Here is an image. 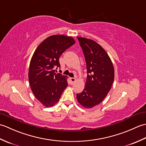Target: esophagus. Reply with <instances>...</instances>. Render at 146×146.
<instances>
[{
  "mask_svg": "<svg viewBox=\"0 0 146 146\" xmlns=\"http://www.w3.org/2000/svg\"><path fill=\"white\" fill-rule=\"evenodd\" d=\"M70 80H71V83H74V82H75V81H76V78H70Z\"/></svg>",
  "mask_w": 146,
  "mask_h": 146,
  "instance_id": "1",
  "label": "esophagus"
}]
</instances>
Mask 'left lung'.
Instances as JSON below:
<instances>
[{
	"label": "left lung",
	"instance_id": "8db88e82",
	"mask_svg": "<svg viewBox=\"0 0 146 146\" xmlns=\"http://www.w3.org/2000/svg\"><path fill=\"white\" fill-rule=\"evenodd\" d=\"M77 38L85 56L87 78L84 90L76 98L83 107L91 108L101 103L110 90L114 68L107 52L97 42L82 37Z\"/></svg>",
	"mask_w": 146,
	"mask_h": 146
}]
</instances>
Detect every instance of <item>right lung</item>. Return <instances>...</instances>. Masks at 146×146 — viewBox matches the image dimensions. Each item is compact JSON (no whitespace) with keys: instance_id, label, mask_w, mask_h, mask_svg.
I'll return each instance as SVG.
<instances>
[{"instance_id":"add662e5","label":"right lung","mask_w":146,"mask_h":146,"mask_svg":"<svg viewBox=\"0 0 146 146\" xmlns=\"http://www.w3.org/2000/svg\"><path fill=\"white\" fill-rule=\"evenodd\" d=\"M75 43L71 36L52 35L45 39L34 52L30 61L29 82L37 100L46 107H53L67 87L68 77L56 73L54 66H60V56Z\"/></svg>"}]
</instances>
